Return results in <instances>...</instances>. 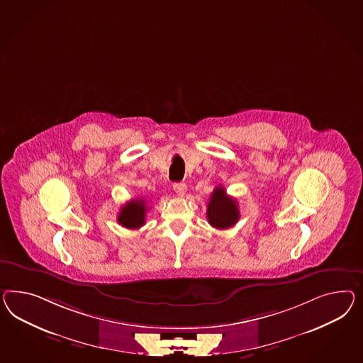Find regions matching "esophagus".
<instances>
[{
    "mask_svg": "<svg viewBox=\"0 0 363 363\" xmlns=\"http://www.w3.org/2000/svg\"><path fill=\"white\" fill-rule=\"evenodd\" d=\"M173 190L176 191L177 196H184L186 194L187 186L184 182H177L173 185Z\"/></svg>",
    "mask_w": 363,
    "mask_h": 363,
    "instance_id": "1",
    "label": "esophagus"
}]
</instances>
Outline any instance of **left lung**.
I'll return each instance as SVG.
<instances>
[{"label": "left lung", "instance_id": "left-lung-1", "mask_svg": "<svg viewBox=\"0 0 363 363\" xmlns=\"http://www.w3.org/2000/svg\"><path fill=\"white\" fill-rule=\"evenodd\" d=\"M207 220L218 230H225L235 225L239 220L238 202L233 196H227L222 186L214 189L207 203Z\"/></svg>", "mask_w": 363, "mask_h": 363}]
</instances>
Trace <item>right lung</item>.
Masks as SVG:
<instances>
[{
  "mask_svg": "<svg viewBox=\"0 0 363 363\" xmlns=\"http://www.w3.org/2000/svg\"><path fill=\"white\" fill-rule=\"evenodd\" d=\"M147 205L144 198L130 199L118 213V222L123 227L130 230H138L141 225H145Z\"/></svg>",
  "mask_w": 363,
  "mask_h": 363,
  "instance_id": "1",
  "label": "right lung"
}]
</instances>
